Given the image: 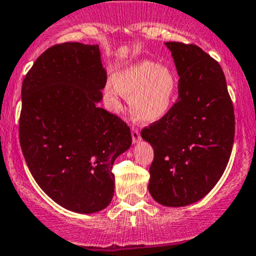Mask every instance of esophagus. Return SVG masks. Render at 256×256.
<instances>
[{"mask_svg": "<svg viewBox=\"0 0 256 256\" xmlns=\"http://www.w3.org/2000/svg\"><path fill=\"white\" fill-rule=\"evenodd\" d=\"M131 138H132V142L134 144H138V141L141 140L140 132H138V130L136 128H131Z\"/></svg>", "mask_w": 256, "mask_h": 256, "instance_id": "1", "label": "esophagus"}]
</instances>
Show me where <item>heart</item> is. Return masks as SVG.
Here are the masks:
<instances>
[{"mask_svg":"<svg viewBox=\"0 0 256 256\" xmlns=\"http://www.w3.org/2000/svg\"><path fill=\"white\" fill-rule=\"evenodd\" d=\"M114 82L106 88L114 109L118 108L121 94L128 95L131 112L144 122L161 120L174 104L177 90L176 76L164 64L138 60L118 70Z\"/></svg>","mask_w":256,"mask_h":256,"instance_id":"heart-1","label":"heart"}]
</instances>
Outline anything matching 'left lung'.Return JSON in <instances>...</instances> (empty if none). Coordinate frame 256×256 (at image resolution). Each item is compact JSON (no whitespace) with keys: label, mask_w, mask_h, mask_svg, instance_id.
Returning a JSON list of instances; mask_svg holds the SVG:
<instances>
[{"label":"left lung","mask_w":256,"mask_h":256,"mask_svg":"<svg viewBox=\"0 0 256 256\" xmlns=\"http://www.w3.org/2000/svg\"><path fill=\"white\" fill-rule=\"evenodd\" d=\"M166 46L180 76L178 99L141 138L154 151L150 194L166 207H184L208 194L226 171L236 118L218 62L194 44Z\"/></svg>","instance_id":"1"}]
</instances>
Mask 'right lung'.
I'll use <instances>...</instances> for the list:
<instances>
[{"label": "right lung", "mask_w": 256, "mask_h": 256, "mask_svg": "<svg viewBox=\"0 0 256 256\" xmlns=\"http://www.w3.org/2000/svg\"><path fill=\"white\" fill-rule=\"evenodd\" d=\"M106 84L99 46L48 48L22 84L20 142L46 194L76 213L110 204L116 157L130 148V128L99 108Z\"/></svg>", "instance_id": "add662e5"}]
</instances>
